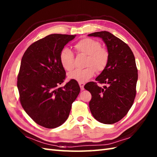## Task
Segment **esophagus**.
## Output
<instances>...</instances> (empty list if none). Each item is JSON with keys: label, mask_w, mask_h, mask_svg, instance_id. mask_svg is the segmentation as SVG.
<instances>
[{"label": "esophagus", "mask_w": 157, "mask_h": 157, "mask_svg": "<svg viewBox=\"0 0 157 157\" xmlns=\"http://www.w3.org/2000/svg\"><path fill=\"white\" fill-rule=\"evenodd\" d=\"M79 85L80 86V88L82 90H84V83H79Z\"/></svg>", "instance_id": "esophagus-1"}]
</instances>
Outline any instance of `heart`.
<instances>
[{
	"label": "heart",
	"mask_w": 157,
	"mask_h": 157,
	"mask_svg": "<svg viewBox=\"0 0 157 157\" xmlns=\"http://www.w3.org/2000/svg\"><path fill=\"white\" fill-rule=\"evenodd\" d=\"M74 48L79 54L88 55L83 69H77L69 74V78L79 83H84L94 75L96 71H102L107 66L109 52L101 43L92 38H84L76 43ZM60 63L65 71H71L74 69V55L68 48H63L59 56Z\"/></svg>",
	"instance_id": "obj_1"
}]
</instances>
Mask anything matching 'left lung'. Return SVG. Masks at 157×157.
<instances>
[{
	"label": "left lung",
	"mask_w": 157,
	"mask_h": 157,
	"mask_svg": "<svg viewBox=\"0 0 157 157\" xmlns=\"http://www.w3.org/2000/svg\"><path fill=\"white\" fill-rule=\"evenodd\" d=\"M88 36L101 38L109 52L108 65L96 78L97 82L84 86L92 94L90 109L99 122L113 124L124 117L134 102L138 80L135 57L129 46L111 33L102 31ZM97 82L107 85L101 88Z\"/></svg>",
	"instance_id": "left-lung-1"
}]
</instances>
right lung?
Wrapping results in <instances>:
<instances>
[{
	"mask_svg": "<svg viewBox=\"0 0 157 157\" xmlns=\"http://www.w3.org/2000/svg\"><path fill=\"white\" fill-rule=\"evenodd\" d=\"M75 36L48 35L29 46L21 59L17 84L20 102L33 121L46 128H57L65 122L80 92L73 79L59 87L66 78L60 53Z\"/></svg>",
	"mask_w": 157,
	"mask_h": 157,
	"instance_id": "obj_1",
	"label": "right lung"
}]
</instances>
